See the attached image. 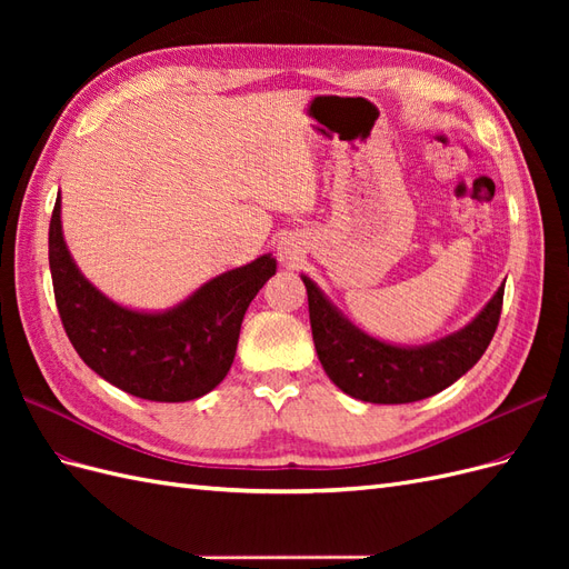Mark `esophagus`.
I'll use <instances>...</instances> for the list:
<instances>
[{"mask_svg": "<svg viewBox=\"0 0 569 569\" xmlns=\"http://www.w3.org/2000/svg\"><path fill=\"white\" fill-rule=\"evenodd\" d=\"M303 253H306V244H303L301 234H297V232L284 234L278 242V256L282 263H295V261H299V258H303Z\"/></svg>", "mask_w": 569, "mask_h": 569, "instance_id": "obj_1", "label": "esophagus"}]
</instances>
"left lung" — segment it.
<instances>
[{
  "label": "left lung",
  "mask_w": 569,
  "mask_h": 569,
  "mask_svg": "<svg viewBox=\"0 0 569 569\" xmlns=\"http://www.w3.org/2000/svg\"><path fill=\"white\" fill-rule=\"evenodd\" d=\"M301 280L322 370L343 393L366 403H412L451 387L487 351L503 306L501 284L462 330L420 347H401L363 332L308 274Z\"/></svg>",
  "instance_id": "left-lung-1"
}]
</instances>
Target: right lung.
I'll use <instances>...</instances> for the list:
<instances>
[{
  "instance_id": "1",
  "label": "right lung",
  "mask_w": 569,
  "mask_h": 569,
  "mask_svg": "<svg viewBox=\"0 0 569 569\" xmlns=\"http://www.w3.org/2000/svg\"><path fill=\"white\" fill-rule=\"evenodd\" d=\"M49 270L63 330L99 377L132 396L182 403L228 375L251 299L278 270L272 253L216 274L166 311L120 306L84 278L66 247L61 194L49 220Z\"/></svg>"
}]
</instances>
